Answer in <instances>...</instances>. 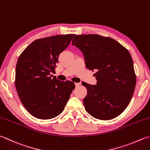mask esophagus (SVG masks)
<instances>
[{"label":"esophagus","mask_w":150,"mask_h":150,"mask_svg":"<svg viewBox=\"0 0 150 150\" xmlns=\"http://www.w3.org/2000/svg\"><path fill=\"white\" fill-rule=\"evenodd\" d=\"M75 86L76 87H78V86H80V83H75Z\"/></svg>","instance_id":"34e87169"}]
</instances>
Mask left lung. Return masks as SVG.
Returning a JSON list of instances; mask_svg holds the SVG:
<instances>
[{
  "mask_svg": "<svg viewBox=\"0 0 150 150\" xmlns=\"http://www.w3.org/2000/svg\"><path fill=\"white\" fill-rule=\"evenodd\" d=\"M72 45L83 52L87 68L96 71V84H83L88 92L86 110L99 120L116 118L129 104L136 85L129 52L112 38L97 34L77 35Z\"/></svg>",
  "mask_w": 150,
  "mask_h": 150,
  "instance_id": "8db88e82",
  "label": "left lung"
}]
</instances>
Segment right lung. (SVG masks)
<instances>
[{
    "mask_svg": "<svg viewBox=\"0 0 150 150\" xmlns=\"http://www.w3.org/2000/svg\"><path fill=\"white\" fill-rule=\"evenodd\" d=\"M75 36L57 35L36 40L18 58L17 92L23 106L37 118L49 120L59 115L75 88L74 83L60 81L51 73L55 71L59 54Z\"/></svg>",
    "mask_w": 150,
    "mask_h": 150,
    "instance_id": "add662e5",
    "label": "right lung"
}]
</instances>
